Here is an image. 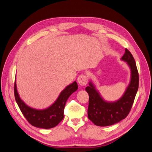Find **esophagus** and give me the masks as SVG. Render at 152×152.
<instances>
[{
	"mask_svg": "<svg viewBox=\"0 0 152 152\" xmlns=\"http://www.w3.org/2000/svg\"><path fill=\"white\" fill-rule=\"evenodd\" d=\"M87 81H88V78L84 74L80 75L77 79L78 83L80 86H86L87 84Z\"/></svg>",
	"mask_w": 152,
	"mask_h": 152,
	"instance_id": "1",
	"label": "esophagus"
}]
</instances>
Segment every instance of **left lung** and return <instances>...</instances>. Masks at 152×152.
<instances>
[{"instance_id":"left-lung-1","label":"left lung","mask_w":152,"mask_h":152,"mask_svg":"<svg viewBox=\"0 0 152 152\" xmlns=\"http://www.w3.org/2000/svg\"><path fill=\"white\" fill-rule=\"evenodd\" d=\"M121 59L127 63L131 71L130 84L121 98L115 102H105L91 82L86 87L89 94L88 118L96 126H108L119 122L128 115L134 103L139 86V74L136 62L127 49Z\"/></svg>"}]
</instances>
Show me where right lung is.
Instances as JSON below:
<instances>
[{
  "mask_svg": "<svg viewBox=\"0 0 152 152\" xmlns=\"http://www.w3.org/2000/svg\"><path fill=\"white\" fill-rule=\"evenodd\" d=\"M78 89L75 81L68 86L50 107L44 110H36L27 106L20 98L17 91L16 79L14 93L16 102L23 115L31 126L42 129H50L56 126L64 118V108L68 98Z\"/></svg>",
  "mask_w": 152,
  "mask_h": 152,
  "instance_id": "add662e5",
  "label": "right lung"
}]
</instances>
